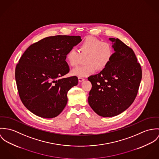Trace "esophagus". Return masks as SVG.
<instances>
[{
  "label": "esophagus",
  "mask_w": 159,
  "mask_h": 159,
  "mask_svg": "<svg viewBox=\"0 0 159 159\" xmlns=\"http://www.w3.org/2000/svg\"><path fill=\"white\" fill-rule=\"evenodd\" d=\"M78 79H79V81L80 82H83L84 80H85V79H84V78H83V77H79Z\"/></svg>",
  "instance_id": "esophagus-1"
}]
</instances>
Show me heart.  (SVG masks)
<instances>
[{"label": "heart", "mask_w": 159, "mask_h": 159, "mask_svg": "<svg viewBox=\"0 0 159 159\" xmlns=\"http://www.w3.org/2000/svg\"><path fill=\"white\" fill-rule=\"evenodd\" d=\"M78 51L71 49L66 55L68 64L74 67L84 58L85 65L74 69L71 74L79 77H85L93 74L96 70L102 71L110 64L114 55V49L108 43L93 36L86 37L79 45Z\"/></svg>", "instance_id": "1"}]
</instances>
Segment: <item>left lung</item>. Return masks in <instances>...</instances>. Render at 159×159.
<instances>
[{
    "label": "left lung",
    "mask_w": 159,
    "mask_h": 159,
    "mask_svg": "<svg viewBox=\"0 0 159 159\" xmlns=\"http://www.w3.org/2000/svg\"><path fill=\"white\" fill-rule=\"evenodd\" d=\"M114 49L111 62L104 70L88 78L92 84L88 104L102 117L116 116L134 101L142 71L133 50L118 38H110Z\"/></svg>",
    "instance_id": "obj_1"
}]
</instances>
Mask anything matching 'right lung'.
Returning <instances> with one entry per match:
<instances>
[{
    "mask_svg": "<svg viewBox=\"0 0 159 159\" xmlns=\"http://www.w3.org/2000/svg\"><path fill=\"white\" fill-rule=\"evenodd\" d=\"M82 41L80 36H49L29 46L15 70L19 97L24 106L44 118L57 116L68 102L67 93L78 78L62 77L70 71L68 52Z\"/></svg>",
    "mask_w": 159,
    "mask_h": 159,
    "instance_id": "add662e5",
    "label": "right lung"
}]
</instances>
